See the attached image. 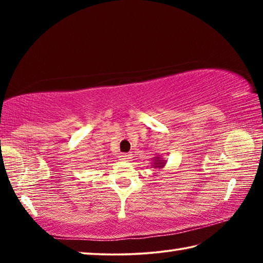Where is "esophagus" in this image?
<instances>
[{
  "label": "esophagus",
  "mask_w": 263,
  "mask_h": 263,
  "mask_svg": "<svg viewBox=\"0 0 263 263\" xmlns=\"http://www.w3.org/2000/svg\"><path fill=\"white\" fill-rule=\"evenodd\" d=\"M131 158H132L131 153H122L119 155V160H123V161H130Z\"/></svg>",
  "instance_id": "34e87169"
}]
</instances>
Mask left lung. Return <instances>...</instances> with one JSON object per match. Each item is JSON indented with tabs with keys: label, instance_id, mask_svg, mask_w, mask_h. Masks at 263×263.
I'll use <instances>...</instances> for the list:
<instances>
[{
	"label": "left lung",
	"instance_id": "left-lung-1",
	"mask_svg": "<svg viewBox=\"0 0 263 263\" xmlns=\"http://www.w3.org/2000/svg\"><path fill=\"white\" fill-rule=\"evenodd\" d=\"M164 164H166V161H164V160L162 159V158H160V157H157V158H154V162H153V167L154 168H162Z\"/></svg>",
	"mask_w": 263,
	"mask_h": 263
}]
</instances>
